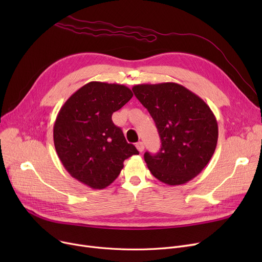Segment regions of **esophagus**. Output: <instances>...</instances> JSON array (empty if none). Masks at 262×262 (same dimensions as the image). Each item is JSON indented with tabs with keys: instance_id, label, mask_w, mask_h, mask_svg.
Wrapping results in <instances>:
<instances>
[{
	"instance_id": "esophagus-1",
	"label": "esophagus",
	"mask_w": 262,
	"mask_h": 262,
	"mask_svg": "<svg viewBox=\"0 0 262 262\" xmlns=\"http://www.w3.org/2000/svg\"><path fill=\"white\" fill-rule=\"evenodd\" d=\"M136 147H137V149L139 150L140 153H142L143 150H144V144H143V142H138V143H136Z\"/></svg>"
}]
</instances>
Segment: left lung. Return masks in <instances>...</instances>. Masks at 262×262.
<instances>
[{
	"label": "left lung",
	"instance_id": "left-lung-1",
	"mask_svg": "<svg viewBox=\"0 0 262 262\" xmlns=\"http://www.w3.org/2000/svg\"><path fill=\"white\" fill-rule=\"evenodd\" d=\"M133 91L155 121L161 140L157 154H144L149 172L169 186L188 183L207 166L216 147L219 128L212 110L176 82L140 84Z\"/></svg>",
	"mask_w": 262,
	"mask_h": 262
}]
</instances>
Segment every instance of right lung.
<instances>
[{
	"label": "right lung",
	"mask_w": 262,
	"mask_h": 262,
	"mask_svg": "<svg viewBox=\"0 0 262 262\" xmlns=\"http://www.w3.org/2000/svg\"><path fill=\"white\" fill-rule=\"evenodd\" d=\"M120 84L90 81L61 106L54 123L56 153L73 178L92 189H104L119 176L124 160L138 155L112 116L132 98Z\"/></svg>",
	"instance_id": "obj_1"
}]
</instances>
